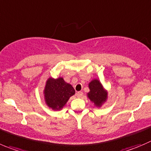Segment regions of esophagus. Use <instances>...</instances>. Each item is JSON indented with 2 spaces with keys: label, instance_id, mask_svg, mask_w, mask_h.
<instances>
[{
  "label": "esophagus",
  "instance_id": "esophagus-1",
  "mask_svg": "<svg viewBox=\"0 0 151 151\" xmlns=\"http://www.w3.org/2000/svg\"><path fill=\"white\" fill-rule=\"evenodd\" d=\"M76 95H77V98H82L83 96V93L82 91H78V92H77Z\"/></svg>",
  "mask_w": 151,
  "mask_h": 151
}]
</instances>
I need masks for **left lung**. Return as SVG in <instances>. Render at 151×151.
<instances>
[{
    "instance_id": "left-lung-1",
    "label": "left lung",
    "mask_w": 151,
    "mask_h": 151,
    "mask_svg": "<svg viewBox=\"0 0 151 151\" xmlns=\"http://www.w3.org/2000/svg\"><path fill=\"white\" fill-rule=\"evenodd\" d=\"M89 91L87 93L88 99L96 107H101L108 99V91L98 79H93L88 83Z\"/></svg>"
}]
</instances>
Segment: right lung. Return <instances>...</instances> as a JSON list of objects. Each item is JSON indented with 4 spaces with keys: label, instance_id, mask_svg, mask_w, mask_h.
Returning a JSON list of instances; mask_svg holds the SVG:
<instances>
[{
    "label": "right lung",
    "instance_id": "add662e5",
    "mask_svg": "<svg viewBox=\"0 0 151 151\" xmlns=\"http://www.w3.org/2000/svg\"><path fill=\"white\" fill-rule=\"evenodd\" d=\"M74 94L75 91L72 86L66 83L62 77L56 79L49 77L43 90L46 105L54 111L61 110Z\"/></svg>",
    "mask_w": 151,
    "mask_h": 151
}]
</instances>
